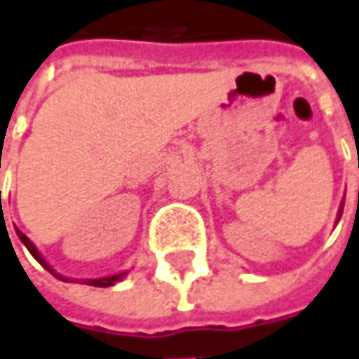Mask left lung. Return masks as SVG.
<instances>
[{
  "label": "left lung",
  "instance_id": "obj_1",
  "mask_svg": "<svg viewBox=\"0 0 359 359\" xmlns=\"http://www.w3.org/2000/svg\"><path fill=\"white\" fill-rule=\"evenodd\" d=\"M341 210H344V204H341L340 210H338V220H340V217H341Z\"/></svg>",
  "mask_w": 359,
  "mask_h": 359
}]
</instances>
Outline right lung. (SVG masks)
Instances as JSON below:
<instances>
[{"mask_svg": "<svg viewBox=\"0 0 359 359\" xmlns=\"http://www.w3.org/2000/svg\"><path fill=\"white\" fill-rule=\"evenodd\" d=\"M15 232H18L19 241L25 244V248H27V250L32 252L33 258H35V260H37L39 264L43 266L45 270H49V272H51V274H53L55 278L63 280V282H71V280L65 278V276H61L59 272H55V270H53L51 266L47 264V260H45L43 256L39 254V250L35 248V244H33V242L29 241V238H27V236H25L23 232H21V230L15 229ZM125 274H127V272H121V274H113V276H105V278H87V280H83V284H87V286H97V288H107V286H113V284H117V282H121V280L125 278Z\"/></svg>", "mask_w": 359, "mask_h": 359, "instance_id": "obj_1", "label": "right lung"}]
</instances>
